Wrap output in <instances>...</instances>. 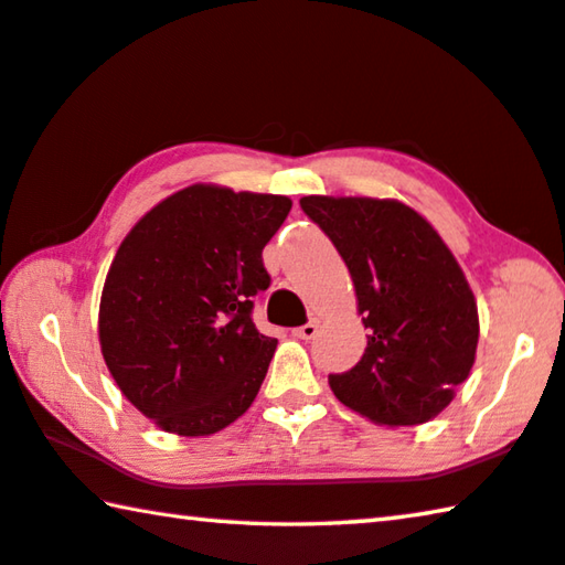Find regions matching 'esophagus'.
I'll use <instances>...</instances> for the list:
<instances>
[{"label":"esophagus","mask_w":565,"mask_h":565,"mask_svg":"<svg viewBox=\"0 0 565 565\" xmlns=\"http://www.w3.org/2000/svg\"><path fill=\"white\" fill-rule=\"evenodd\" d=\"M292 335L295 338H300V340H312L318 335V322L312 320V322H305V326H300V328H295L292 330Z\"/></svg>","instance_id":"1"}]
</instances>
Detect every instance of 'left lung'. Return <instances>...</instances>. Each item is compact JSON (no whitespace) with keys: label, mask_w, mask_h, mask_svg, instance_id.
Wrapping results in <instances>:
<instances>
[{"label":"left lung","mask_w":565,"mask_h":565,"mask_svg":"<svg viewBox=\"0 0 565 565\" xmlns=\"http://www.w3.org/2000/svg\"><path fill=\"white\" fill-rule=\"evenodd\" d=\"M300 207L343 255L370 330L360 363L330 375L332 393L385 428L433 420L476 363L478 305L463 267L401 200L308 195Z\"/></svg>","instance_id":"left-lung-1"}]
</instances>
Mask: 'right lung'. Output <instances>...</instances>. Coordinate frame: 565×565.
<instances>
[{
    "instance_id": "add662e5",
    "label": "right lung",
    "mask_w": 565,
    "mask_h": 565,
    "mask_svg": "<svg viewBox=\"0 0 565 565\" xmlns=\"http://www.w3.org/2000/svg\"><path fill=\"white\" fill-rule=\"evenodd\" d=\"M290 207L285 195L195 182L145 212L117 247L99 298L102 358L160 430L212 436L253 405L277 340L249 310L270 288L263 247Z\"/></svg>"
}]
</instances>
